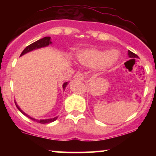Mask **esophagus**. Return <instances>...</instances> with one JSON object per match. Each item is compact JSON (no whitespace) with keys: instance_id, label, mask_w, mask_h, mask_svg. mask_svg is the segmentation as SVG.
Wrapping results in <instances>:
<instances>
[{"instance_id":"34e87169","label":"esophagus","mask_w":156,"mask_h":156,"mask_svg":"<svg viewBox=\"0 0 156 156\" xmlns=\"http://www.w3.org/2000/svg\"><path fill=\"white\" fill-rule=\"evenodd\" d=\"M75 78H76V79H78V80H83L84 79H85L86 76H85V74H84V73H76V74L75 75Z\"/></svg>"}]
</instances>
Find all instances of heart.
<instances>
[{
	"mask_svg": "<svg viewBox=\"0 0 156 156\" xmlns=\"http://www.w3.org/2000/svg\"><path fill=\"white\" fill-rule=\"evenodd\" d=\"M76 58L78 63L83 66H97L100 69H103L112 66L117 61L118 54L114 51L104 52L95 48H89L77 52Z\"/></svg>",
	"mask_w": 156,
	"mask_h": 156,
	"instance_id": "heart-1",
	"label": "heart"
}]
</instances>
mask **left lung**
<instances>
[{
    "mask_svg": "<svg viewBox=\"0 0 156 156\" xmlns=\"http://www.w3.org/2000/svg\"><path fill=\"white\" fill-rule=\"evenodd\" d=\"M128 55H129V57L131 59H136V58H139V56L136 54H135V53H133V52L130 51H128Z\"/></svg>",
    "mask_w": 156,
    "mask_h": 156,
    "instance_id": "left-lung-1",
    "label": "left lung"
}]
</instances>
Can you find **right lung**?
Instances as JSON below:
<instances>
[{"instance_id":"1","label":"right lung","mask_w":156,"mask_h":156,"mask_svg":"<svg viewBox=\"0 0 156 156\" xmlns=\"http://www.w3.org/2000/svg\"><path fill=\"white\" fill-rule=\"evenodd\" d=\"M50 44H51V37H44V38L42 39H39V40L36 41V42H34V43H32L31 44H29L28 46H27V47L25 48L24 50H23V51L21 53L20 55H24L25 53H28V52H30L31 51H33V50H35V49H37V48H42V47H45V46H48ZM68 82H65L63 84V89H65V87H67ZM15 105L16 106H17V108L19 109V111H20L21 113H23L24 115H26L28 117V118H30V119H32V120H34V122H39V123H41V124H47V123H50V122H52L55 121V119H57L58 117H54L53 118V119H39V120H38V119H34V118H32L31 117H29L28 115H27L26 114H25L24 112H23L22 110H21L20 108H19L18 105H17V103H15Z\"/></svg>"}]
</instances>
